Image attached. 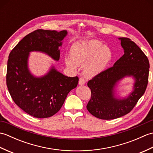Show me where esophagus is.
<instances>
[{
    "instance_id": "obj_1",
    "label": "esophagus",
    "mask_w": 153,
    "mask_h": 153,
    "mask_svg": "<svg viewBox=\"0 0 153 153\" xmlns=\"http://www.w3.org/2000/svg\"><path fill=\"white\" fill-rule=\"evenodd\" d=\"M85 83V80L83 78H79V84L81 85H83Z\"/></svg>"
}]
</instances>
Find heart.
Returning <instances> with one entry per match:
<instances>
[{
	"instance_id": "obj_1",
	"label": "heart",
	"mask_w": 153,
	"mask_h": 153,
	"mask_svg": "<svg viewBox=\"0 0 153 153\" xmlns=\"http://www.w3.org/2000/svg\"><path fill=\"white\" fill-rule=\"evenodd\" d=\"M71 58H66L65 62L72 69L77 65H85L83 75L93 77L102 72L112 59V54L108 47L97 40L79 41L71 48Z\"/></svg>"
}]
</instances>
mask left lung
I'll return each mask as SVG.
<instances>
[{
    "mask_svg": "<svg viewBox=\"0 0 153 153\" xmlns=\"http://www.w3.org/2000/svg\"><path fill=\"white\" fill-rule=\"evenodd\" d=\"M124 50L123 56L114 66L90 79L87 85L91 96L87 109L94 116L102 120H113L130 112L147 89L149 62L148 58L130 39L119 38ZM132 75L136 79L134 91L126 100H117L113 87L123 76Z\"/></svg>",
    "mask_w": 153,
    "mask_h": 153,
    "instance_id": "left-lung-1",
    "label": "left lung"
}]
</instances>
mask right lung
<instances>
[{
	"instance_id": "1",
	"label": "right lung",
	"mask_w": 153,
	"mask_h": 153,
	"mask_svg": "<svg viewBox=\"0 0 153 153\" xmlns=\"http://www.w3.org/2000/svg\"><path fill=\"white\" fill-rule=\"evenodd\" d=\"M66 35L65 30H37L23 38L9 54L6 71L8 91L19 108L35 118H48L59 111L68 94L77 87L79 78L67 77L54 68L44 77H33L27 69L29 53L43 52L58 60V47Z\"/></svg>"
}]
</instances>
